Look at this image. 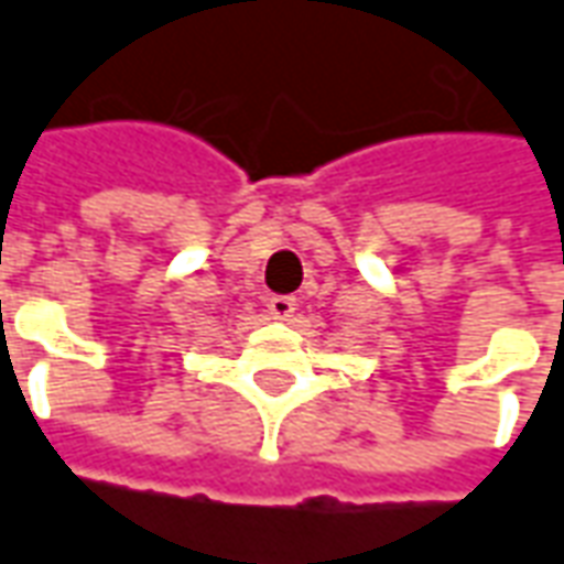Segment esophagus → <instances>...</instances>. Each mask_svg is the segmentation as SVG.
Listing matches in <instances>:
<instances>
[{
    "label": "esophagus",
    "mask_w": 564,
    "mask_h": 564,
    "mask_svg": "<svg viewBox=\"0 0 564 564\" xmlns=\"http://www.w3.org/2000/svg\"><path fill=\"white\" fill-rule=\"evenodd\" d=\"M268 312H271V317H278V321H290V317H293V312H296V299L271 296L268 299Z\"/></svg>",
    "instance_id": "34e87169"
}]
</instances>
